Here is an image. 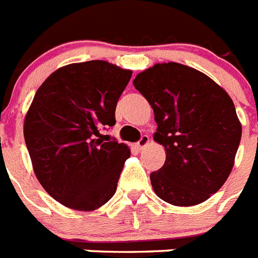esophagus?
Wrapping results in <instances>:
<instances>
[{
	"label": "esophagus",
	"instance_id": "1",
	"mask_svg": "<svg viewBox=\"0 0 258 258\" xmlns=\"http://www.w3.org/2000/svg\"><path fill=\"white\" fill-rule=\"evenodd\" d=\"M149 142H150V137H149V136H142L141 139H140V141L137 142L136 145H137V148H139V149L141 150V149H144V148H145V146L148 145Z\"/></svg>",
	"mask_w": 258,
	"mask_h": 258
}]
</instances>
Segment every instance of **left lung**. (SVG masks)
I'll return each mask as SVG.
<instances>
[{
	"mask_svg": "<svg viewBox=\"0 0 258 258\" xmlns=\"http://www.w3.org/2000/svg\"><path fill=\"white\" fill-rule=\"evenodd\" d=\"M133 85L154 112L153 140L166 160L150 174L154 193L176 207L207 201L228 180L242 127L230 96L207 74L177 62L156 63Z\"/></svg>",
	"mask_w": 258,
	"mask_h": 258,
	"instance_id": "left-lung-1",
	"label": "left lung"
}]
</instances>
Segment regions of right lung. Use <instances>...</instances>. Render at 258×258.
I'll return each instance as SVG.
<instances>
[{
  "instance_id": "1",
  "label": "right lung",
  "mask_w": 258,
  "mask_h": 258,
  "mask_svg": "<svg viewBox=\"0 0 258 258\" xmlns=\"http://www.w3.org/2000/svg\"><path fill=\"white\" fill-rule=\"evenodd\" d=\"M131 77L129 69L93 59L59 68L36 92L25 142L37 180L67 208L96 211L116 193L131 149L102 140L100 131L116 123L117 101Z\"/></svg>"
}]
</instances>
